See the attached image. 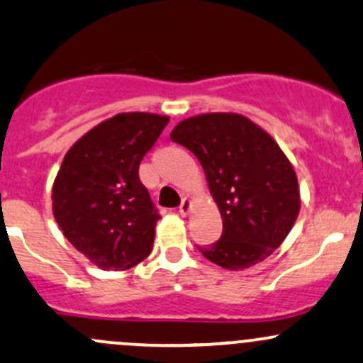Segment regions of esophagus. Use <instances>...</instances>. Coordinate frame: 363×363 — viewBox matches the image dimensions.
<instances>
[{"instance_id":"obj_1","label":"esophagus","mask_w":363,"mask_h":363,"mask_svg":"<svg viewBox=\"0 0 363 363\" xmlns=\"http://www.w3.org/2000/svg\"><path fill=\"white\" fill-rule=\"evenodd\" d=\"M191 208V201L188 200V198H184V200L181 201V205H179V213L181 215H188Z\"/></svg>"}]
</instances>
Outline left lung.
Returning a JSON list of instances; mask_svg holds the SVG:
<instances>
[{
  "label": "left lung",
  "mask_w": 363,
  "mask_h": 363,
  "mask_svg": "<svg viewBox=\"0 0 363 363\" xmlns=\"http://www.w3.org/2000/svg\"><path fill=\"white\" fill-rule=\"evenodd\" d=\"M174 143L193 151L222 215V236L201 255L229 270L265 260L300 212L298 179L264 129L238 113H205L175 125Z\"/></svg>",
  "instance_id": "obj_1"
}]
</instances>
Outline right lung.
Wrapping results in <instances>:
<instances>
[{
	"instance_id": "1",
	"label": "right lung",
	"mask_w": 363,
	"mask_h": 363,
	"mask_svg": "<svg viewBox=\"0 0 363 363\" xmlns=\"http://www.w3.org/2000/svg\"><path fill=\"white\" fill-rule=\"evenodd\" d=\"M169 118L118 113L67 151L53 184V215L75 250L105 270L138 265L153 248L160 218L139 163Z\"/></svg>"
}]
</instances>
